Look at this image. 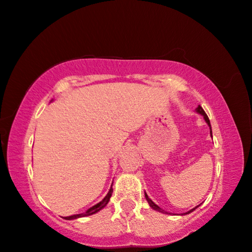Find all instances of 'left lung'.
I'll list each match as a JSON object with an SVG mask.
<instances>
[{"instance_id": "1", "label": "left lung", "mask_w": 252, "mask_h": 252, "mask_svg": "<svg viewBox=\"0 0 252 252\" xmlns=\"http://www.w3.org/2000/svg\"><path fill=\"white\" fill-rule=\"evenodd\" d=\"M197 113H199V114H202V115L204 116V119H205V121H206V123L207 124H209V126H211V123H210V120H209V117H207V115H206V113L205 112H204V109L202 108V107H200V106H198V107H197ZM211 135H212V130H211ZM145 197H146V200H147V202H149V204H150V206L151 207H152V209H154V210H156V211H159V212H162V213H166L165 212V211H163L162 209H160V207L159 206H158L157 205V204H154L153 202H152V200H151V198H149V196H147V194L145 193ZM194 209H192V210H191V211H189V212H187L186 214H188V213H190V212H192V211H193Z\"/></svg>"}]
</instances>
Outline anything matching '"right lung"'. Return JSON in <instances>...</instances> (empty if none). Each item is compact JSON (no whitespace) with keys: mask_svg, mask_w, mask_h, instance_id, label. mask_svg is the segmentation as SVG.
<instances>
[{"mask_svg":"<svg viewBox=\"0 0 252 252\" xmlns=\"http://www.w3.org/2000/svg\"><path fill=\"white\" fill-rule=\"evenodd\" d=\"M112 193H113V188H110L109 191H108V193H107V196L105 197V198H103L100 203L96 204V205L92 206L91 209L87 210L85 213H82V214H75V216L65 217L64 219H66V220H72V219H77V218H80V217H87V216H91V214H94V213H96V212H99L100 210L103 209V207H105V206L107 205V204H108V202H109V198H110V197H112Z\"/></svg>","mask_w":252,"mask_h":252,"instance_id":"right-lung-1","label":"right lung"}]
</instances>
